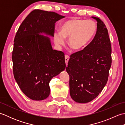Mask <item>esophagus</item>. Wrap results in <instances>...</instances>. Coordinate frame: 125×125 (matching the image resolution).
<instances>
[{"mask_svg":"<svg viewBox=\"0 0 125 125\" xmlns=\"http://www.w3.org/2000/svg\"><path fill=\"white\" fill-rule=\"evenodd\" d=\"M70 57L68 55H65V63H66V65L68 64V62L69 61V60Z\"/></svg>","mask_w":125,"mask_h":125,"instance_id":"1","label":"esophagus"}]
</instances>
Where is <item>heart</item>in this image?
<instances>
[{
  "mask_svg": "<svg viewBox=\"0 0 125 125\" xmlns=\"http://www.w3.org/2000/svg\"><path fill=\"white\" fill-rule=\"evenodd\" d=\"M97 30V25L92 20L71 19L64 22L60 28V33L54 34L55 43L62 46L65 43L64 38H69L68 44L75 50L83 48L94 38Z\"/></svg>",
  "mask_w": 125,
  "mask_h": 125,
  "instance_id": "obj_1",
  "label": "heart"
}]
</instances>
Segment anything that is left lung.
Returning <instances> with one entry per match:
<instances>
[{"mask_svg": "<svg viewBox=\"0 0 125 125\" xmlns=\"http://www.w3.org/2000/svg\"><path fill=\"white\" fill-rule=\"evenodd\" d=\"M96 34L84 48L70 55L66 70L70 77V94L76 102L86 103L96 98L108 81L112 64L107 29L99 18Z\"/></svg>", "mask_w": 125, "mask_h": 125, "instance_id": "left-lung-1", "label": "left lung"}]
</instances>
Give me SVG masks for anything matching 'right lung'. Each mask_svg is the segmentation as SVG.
I'll list each match as a JSON object with an SVG mask.
<instances>
[{
	"label": "right lung",
	"instance_id": "obj_1",
	"mask_svg": "<svg viewBox=\"0 0 125 125\" xmlns=\"http://www.w3.org/2000/svg\"><path fill=\"white\" fill-rule=\"evenodd\" d=\"M54 12L34 10L20 26L12 52L13 75L20 89L34 100H42L50 94L49 82L65 68L64 52L53 50L50 40L55 22L64 18Z\"/></svg>",
	"mask_w": 125,
	"mask_h": 125
}]
</instances>
